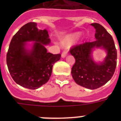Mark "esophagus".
<instances>
[{"instance_id":"34e87169","label":"esophagus","mask_w":121,"mask_h":121,"mask_svg":"<svg viewBox=\"0 0 121 121\" xmlns=\"http://www.w3.org/2000/svg\"><path fill=\"white\" fill-rule=\"evenodd\" d=\"M67 55H68V52L66 51H63L62 52V54H61V56H62V58H65V57H66Z\"/></svg>"}]
</instances>
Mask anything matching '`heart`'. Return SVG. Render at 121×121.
Instances as JSON below:
<instances>
[{
	"instance_id": "heart-1",
	"label": "heart",
	"mask_w": 121,
	"mask_h": 121,
	"mask_svg": "<svg viewBox=\"0 0 121 121\" xmlns=\"http://www.w3.org/2000/svg\"><path fill=\"white\" fill-rule=\"evenodd\" d=\"M78 33H75V34H73V35H70L66 38L65 40V43L67 44V45H70L72 44L75 40L76 38L78 36Z\"/></svg>"
}]
</instances>
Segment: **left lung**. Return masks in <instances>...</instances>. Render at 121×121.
I'll use <instances>...</instances> for the list:
<instances>
[{"instance_id": "1", "label": "left lung", "mask_w": 121, "mask_h": 121, "mask_svg": "<svg viewBox=\"0 0 121 121\" xmlns=\"http://www.w3.org/2000/svg\"><path fill=\"white\" fill-rule=\"evenodd\" d=\"M91 25L96 29V40L72 46L70 52L75 59L72 68L75 82L80 86L94 90L105 85L114 73L117 50L112 37L102 26L98 23ZM94 47H102L107 51V56L102 63L94 62L91 51Z\"/></svg>"}]
</instances>
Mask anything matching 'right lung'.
Masks as SVG:
<instances>
[{"label": "right lung", "mask_w": 121, "mask_h": 121, "mask_svg": "<svg viewBox=\"0 0 121 121\" xmlns=\"http://www.w3.org/2000/svg\"><path fill=\"white\" fill-rule=\"evenodd\" d=\"M36 23L24 25L11 39L6 61L9 71L16 83L35 90L49 80L53 66L61 54L48 53L44 45L51 42L47 30H41ZM35 41L32 49L27 50L25 43Z\"/></svg>", "instance_id": "1"}]
</instances>
